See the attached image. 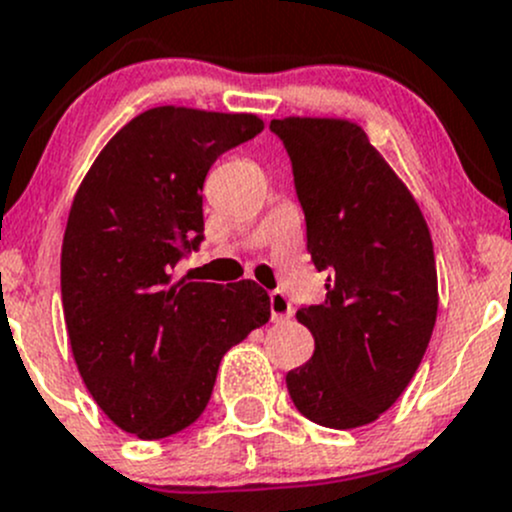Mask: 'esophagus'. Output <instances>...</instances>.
<instances>
[{"label": "esophagus", "instance_id": "obj_1", "mask_svg": "<svg viewBox=\"0 0 512 512\" xmlns=\"http://www.w3.org/2000/svg\"><path fill=\"white\" fill-rule=\"evenodd\" d=\"M268 303H271V320L273 323H283L293 315V305L288 300V295L283 291H273L268 295Z\"/></svg>", "mask_w": 512, "mask_h": 512}]
</instances>
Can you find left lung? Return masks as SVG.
<instances>
[{"instance_id": "1", "label": "left lung", "mask_w": 512, "mask_h": 512, "mask_svg": "<svg viewBox=\"0 0 512 512\" xmlns=\"http://www.w3.org/2000/svg\"><path fill=\"white\" fill-rule=\"evenodd\" d=\"M293 162L308 254L328 271V298L295 313L315 352L286 374L305 419L357 429L412 382L431 340L439 281L429 226L414 194L345 118L271 120Z\"/></svg>"}]
</instances>
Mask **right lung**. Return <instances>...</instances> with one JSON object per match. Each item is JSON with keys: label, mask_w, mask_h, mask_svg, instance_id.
Wrapping results in <instances>:
<instances>
[{"label": "right lung", "mask_w": 512, "mask_h": 512, "mask_svg": "<svg viewBox=\"0 0 512 512\" xmlns=\"http://www.w3.org/2000/svg\"><path fill=\"white\" fill-rule=\"evenodd\" d=\"M254 113L160 105L120 128L83 177L61 249V300L83 384L138 439L187 429L219 362L268 323V293L179 278L204 234L202 187L221 152L256 138Z\"/></svg>", "instance_id": "right-lung-1"}]
</instances>
